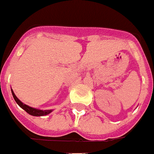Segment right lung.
I'll use <instances>...</instances> for the list:
<instances>
[{"mask_svg": "<svg viewBox=\"0 0 154 154\" xmlns=\"http://www.w3.org/2000/svg\"><path fill=\"white\" fill-rule=\"evenodd\" d=\"M11 94H12V96H13L16 102L19 105V106H20V108H22L23 110H25V111H26L28 114H30V115L34 116H43L48 115V114H49L50 112H53V109H49V110H41V109L30 107V106H29V105L23 103L22 101H20V99L16 97V94H14L13 91H12V89H11Z\"/></svg>", "mask_w": 154, "mask_h": 154, "instance_id": "right-lung-1", "label": "right lung"}]
</instances>
